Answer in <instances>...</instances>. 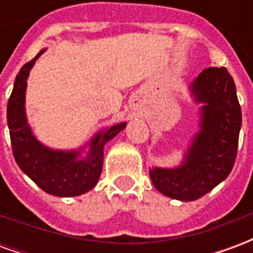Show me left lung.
Segmentation results:
<instances>
[{
  "mask_svg": "<svg viewBox=\"0 0 253 253\" xmlns=\"http://www.w3.org/2000/svg\"><path fill=\"white\" fill-rule=\"evenodd\" d=\"M199 107V130L191 137L180 165L149 169L163 195L181 202L206 195L230 173L236 161L241 108L236 85L225 67L205 69L190 84Z\"/></svg>",
  "mask_w": 253,
  "mask_h": 253,
  "instance_id": "1",
  "label": "left lung"
}]
</instances>
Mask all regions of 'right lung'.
I'll use <instances>...</instances> for the list:
<instances>
[{"instance_id": "obj_1", "label": "right lung", "mask_w": 253, "mask_h": 253, "mask_svg": "<svg viewBox=\"0 0 253 253\" xmlns=\"http://www.w3.org/2000/svg\"><path fill=\"white\" fill-rule=\"evenodd\" d=\"M44 51L46 48L25 63L14 80L6 110L12 150L20 169L47 194L61 198L78 196L97 184L103 169L105 143L116 137L127 123L121 122L100 130L77 150H59L42 143L27 119L25 92L31 69Z\"/></svg>"}]
</instances>
